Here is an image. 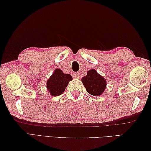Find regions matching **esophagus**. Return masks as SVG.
<instances>
[{
	"label": "esophagus",
	"mask_w": 151,
	"mask_h": 151,
	"mask_svg": "<svg viewBox=\"0 0 151 151\" xmlns=\"http://www.w3.org/2000/svg\"><path fill=\"white\" fill-rule=\"evenodd\" d=\"M73 76L76 78H80V73L78 72H76L73 74Z\"/></svg>",
	"instance_id": "34e87169"
}]
</instances>
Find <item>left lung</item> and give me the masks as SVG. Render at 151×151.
<instances>
[{
	"label": "left lung",
	"mask_w": 151,
	"mask_h": 151,
	"mask_svg": "<svg viewBox=\"0 0 151 151\" xmlns=\"http://www.w3.org/2000/svg\"><path fill=\"white\" fill-rule=\"evenodd\" d=\"M82 82L87 91L93 96L101 95L106 86V80L95 69L88 70L87 75L82 78Z\"/></svg>",
	"instance_id": "left-lung-1"
}]
</instances>
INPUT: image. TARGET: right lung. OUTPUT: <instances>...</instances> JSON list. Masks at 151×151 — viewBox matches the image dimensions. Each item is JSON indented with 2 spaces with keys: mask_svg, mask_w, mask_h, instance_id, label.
<instances>
[{
  "mask_svg": "<svg viewBox=\"0 0 151 151\" xmlns=\"http://www.w3.org/2000/svg\"><path fill=\"white\" fill-rule=\"evenodd\" d=\"M73 78L69 74H64L62 70L57 69L47 82V88L52 96L60 95L65 91L69 81Z\"/></svg>",
  "mask_w": 151,
  "mask_h": 151,
  "instance_id": "add662e5",
  "label": "right lung"
}]
</instances>
